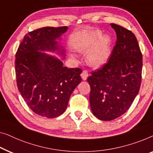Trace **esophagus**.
<instances>
[{
	"label": "esophagus",
	"mask_w": 153,
	"mask_h": 153,
	"mask_svg": "<svg viewBox=\"0 0 153 153\" xmlns=\"http://www.w3.org/2000/svg\"><path fill=\"white\" fill-rule=\"evenodd\" d=\"M80 76H81L83 80H86V79H87V78L88 77V76H89V74H88V72L87 71L85 70V71H83L82 72Z\"/></svg>",
	"instance_id": "34e87169"
}]
</instances>
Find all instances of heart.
<instances>
[{
    "label": "heart",
    "instance_id": "obj_1",
    "mask_svg": "<svg viewBox=\"0 0 153 153\" xmlns=\"http://www.w3.org/2000/svg\"><path fill=\"white\" fill-rule=\"evenodd\" d=\"M77 51L82 53H88L86 59L92 67H101L107 63L110 57L111 39L108 36H102L100 31L93 32L82 45L77 47ZM70 56L76 59V55L74 54H71Z\"/></svg>",
    "mask_w": 153,
    "mask_h": 153
}]
</instances>
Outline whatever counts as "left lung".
Returning a JSON list of instances; mask_svg holds the SVG:
<instances>
[{"mask_svg":"<svg viewBox=\"0 0 153 153\" xmlns=\"http://www.w3.org/2000/svg\"><path fill=\"white\" fill-rule=\"evenodd\" d=\"M110 25L117 38L112 53L108 62L87 78L92 112L105 121L117 119L130 108L140 89L143 65L134 34L120 25Z\"/></svg>","mask_w":153,"mask_h":153,"instance_id":"obj_1","label":"left lung"}]
</instances>
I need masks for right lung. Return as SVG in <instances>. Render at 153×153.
Wrapping results in <instances>:
<instances>
[{"mask_svg": "<svg viewBox=\"0 0 153 153\" xmlns=\"http://www.w3.org/2000/svg\"><path fill=\"white\" fill-rule=\"evenodd\" d=\"M68 27H44L25 34L16 53L15 71L19 91L36 114L53 119L62 114L71 94L82 80V70L68 68L55 56L64 57L59 39ZM65 57H64V59Z\"/></svg>", "mask_w": 153, "mask_h": 153, "instance_id": "add662e5", "label": "right lung"}]
</instances>
